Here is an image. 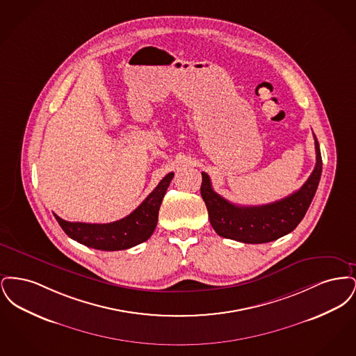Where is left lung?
Listing matches in <instances>:
<instances>
[{"label":"left lung","mask_w":356,"mask_h":356,"mask_svg":"<svg viewBox=\"0 0 356 356\" xmlns=\"http://www.w3.org/2000/svg\"><path fill=\"white\" fill-rule=\"evenodd\" d=\"M315 137L316 164L303 186L287 197L266 205H236L229 203L211 184L209 176L202 172V197L208 209L211 225L218 235L248 244L273 241L293 231L303 220L322 176V154Z\"/></svg>","instance_id":"left-lung-1"}]
</instances>
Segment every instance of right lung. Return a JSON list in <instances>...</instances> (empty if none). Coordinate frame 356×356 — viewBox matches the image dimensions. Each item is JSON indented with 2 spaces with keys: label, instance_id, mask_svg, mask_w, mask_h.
Returning <instances> with one entry per match:
<instances>
[{
  "label": "right lung",
  "instance_id": "add662e5",
  "mask_svg": "<svg viewBox=\"0 0 356 356\" xmlns=\"http://www.w3.org/2000/svg\"><path fill=\"white\" fill-rule=\"evenodd\" d=\"M173 179V172L168 173L148 197L135 211L121 220L106 224H88L63 220L54 215L60 227L70 238L86 247L100 251H120L135 247L152 236L157 225L159 209L163 197Z\"/></svg>",
  "mask_w": 356,
  "mask_h": 356
}]
</instances>
